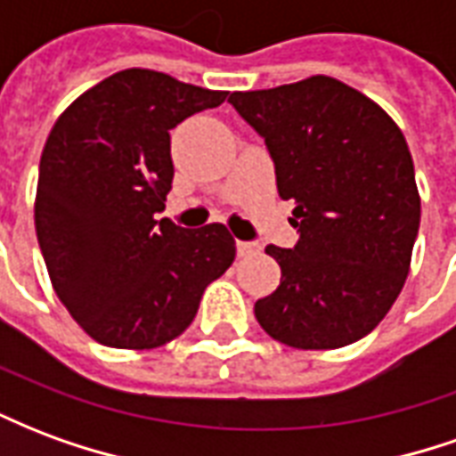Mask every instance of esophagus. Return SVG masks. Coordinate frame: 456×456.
<instances>
[{"mask_svg":"<svg viewBox=\"0 0 456 456\" xmlns=\"http://www.w3.org/2000/svg\"><path fill=\"white\" fill-rule=\"evenodd\" d=\"M258 251H261V247H258L256 241H241V239H237L239 256H254V254H258Z\"/></svg>","mask_w":456,"mask_h":456,"instance_id":"obj_1","label":"esophagus"}]
</instances>
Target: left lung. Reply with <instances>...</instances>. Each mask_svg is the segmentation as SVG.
<instances>
[{
	"label": "left lung",
	"instance_id": "left-lung-1",
	"mask_svg": "<svg viewBox=\"0 0 456 456\" xmlns=\"http://www.w3.org/2000/svg\"><path fill=\"white\" fill-rule=\"evenodd\" d=\"M264 139L278 195L293 200L297 241L266 247L281 286L254 305L258 325L296 349H337L371 332L401 293L420 195L395 121L335 77L232 93Z\"/></svg>",
	"mask_w": 456,
	"mask_h": 456
}]
</instances>
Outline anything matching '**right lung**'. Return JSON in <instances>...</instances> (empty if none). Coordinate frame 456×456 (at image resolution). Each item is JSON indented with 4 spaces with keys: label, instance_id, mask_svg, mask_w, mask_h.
I'll return each instance as SVG.
<instances>
[{
    "label": "right lung",
    "instance_id": "1",
    "mask_svg": "<svg viewBox=\"0 0 456 456\" xmlns=\"http://www.w3.org/2000/svg\"><path fill=\"white\" fill-rule=\"evenodd\" d=\"M227 100L156 70H121L80 94L48 134L36 234L68 313L100 344L153 349L183 335L234 261L224 224L156 219L173 185L170 129Z\"/></svg>",
    "mask_w": 456,
    "mask_h": 456
}]
</instances>
